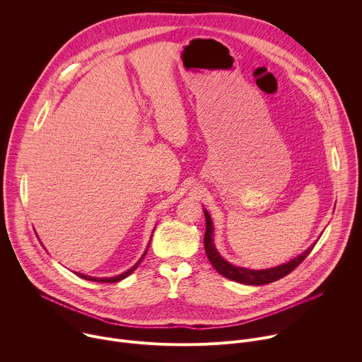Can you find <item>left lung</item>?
I'll return each mask as SVG.
<instances>
[{"label": "left lung", "mask_w": 362, "mask_h": 362, "mask_svg": "<svg viewBox=\"0 0 362 362\" xmlns=\"http://www.w3.org/2000/svg\"><path fill=\"white\" fill-rule=\"evenodd\" d=\"M204 218H206V232H204V250L206 255H208L209 261L212 264V267L225 278L239 282V284H245V285H267L271 282H275L284 276H286L288 274H291L305 257L311 253V250L314 249V245L311 247H308L303 253H300L299 256L293 257L292 261H289L288 264L271 268V269H262V271H255V269H246V268H240V267H235L229 262H226L223 257L218 253L215 243H214V225H212V219L211 215L204 211Z\"/></svg>", "instance_id": "8db88e82"}]
</instances>
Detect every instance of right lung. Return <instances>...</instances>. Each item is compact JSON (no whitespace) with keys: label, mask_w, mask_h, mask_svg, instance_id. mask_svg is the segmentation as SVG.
I'll return each instance as SVG.
<instances>
[{"label":"right lung","mask_w":362,"mask_h":362,"mask_svg":"<svg viewBox=\"0 0 362 362\" xmlns=\"http://www.w3.org/2000/svg\"><path fill=\"white\" fill-rule=\"evenodd\" d=\"M150 245V243H148ZM147 249H148V246H147ZM147 249H146V252H147ZM146 252L143 253V256L140 257V259L137 261V264L133 267V268H130L129 271H126V272H123V274H120V275H117V276H112V278H93V276H88V275H83V274H78V272H76V275H78L80 278H83V279H87V281H94V282H105V284H113V282H119V281H122V279H124V278H127L139 265H140V262H141V259L144 257V255H146Z\"/></svg>","instance_id":"right-lung-1"}]
</instances>
